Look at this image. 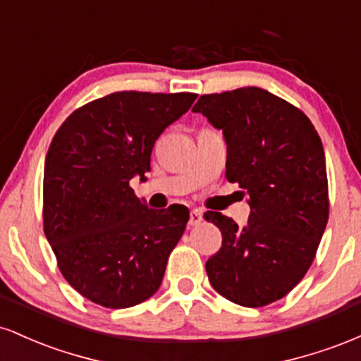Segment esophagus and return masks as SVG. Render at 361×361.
<instances>
[{
    "instance_id": "esophagus-1",
    "label": "esophagus",
    "mask_w": 361,
    "mask_h": 361,
    "mask_svg": "<svg viewBox=\"0 0 361 361\" xmlns=\"http://www.w3.org/2000/svg\"><path fill=\"white\" fill-rule=\"evenodd\" d=\"M204 221V214H202V210L198 209H193L192 214H190V226H198V224H202Z\"/></svg>"
}]
</instances>
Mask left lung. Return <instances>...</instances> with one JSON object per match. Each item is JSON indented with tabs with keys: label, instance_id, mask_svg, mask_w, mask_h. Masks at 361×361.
Returning a JSON list of instances; mask_svg holds the SVG:
<instances>
[{
	"label": "left lung",
	"instance_id": "8db88e82",
	"mask_svg": "<svg viewBox=\"0 0 361 361\" xmlns=\"http://www.w3.org/2000/svg\"><path fill=\"white\" fill-rule=\"evenodd\" d=\"M193 111L222 130L226 176L238 181L251 209L244 227L205 212L222 233L207 275L227 300L263 307L304 279L324 234L329 202L321 137L299 109L256 86L204 94Z\"/></svg>",
	"mask_w": 361,
	"mask_h": 361
}]
</instances>
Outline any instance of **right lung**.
Segmentation results:
<instances>
[{
	"label": "right lung",
	"instance_id": "1",
	"mask_svg": "<svg viewBox=\"0 0 361 361\" xmlns=\"http://www.w3.org/2000/svg\"><path fill=\"white\" fill-rule=\"evenodd\" d=\"M195 93L120 91L86 103L59 127L45 157L44 231L59 270L82 297L126 309L159 290L188 209H149L130 180L151 171L164 128Z\"/></svg>",
	"mask_w": 361,
	"mask_h": 361
}]
</instances>
